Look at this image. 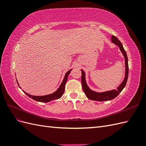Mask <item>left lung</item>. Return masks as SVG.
<instances>
[{
  "label": "left lung",
  "mask_w": 146,
  "mask_h": 146,
  "mask_svg": "<svg viewBox=\"0 0 146 146\" xmlns=\"http://www.w3.org/2000/svg\"><path fill=\"white\" fill-rule=\"evenodd\" d=\"M111 42L114 44H115V45L119 47V49H120L123 57H124L125 68L124 78H123V81L121 82L120 85L116 88V90H112L104 91V92H96L91 90L90 87L88 86L86 81L85 72H84V70L83 69H81L82 85L83 90L84 92H85L86 96L90 100L99 101V102L108 101V100H112L115 98H116V97L119 95V94L123 90V89L125 88L126 85L127 79H128V75H129V65H128V58H127L126 52L125 51L124 48H123L121 41L119 40L117 38L113 36V35L111 36Z\"/></svg>",
  "instance_id": "8db88e82"
}]
</instances>
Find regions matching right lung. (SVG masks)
I'll return each mask as SVG.
<instances>
[{
  "label": "right lung",
  "instance_id": "obj_1",
  "mask_svg": "<svg viewBox=\"0 0 146 146\" xmlns=\"http://www.w3.org/2000/svg\"><path fill=\"white\" fill-rule=\"evenodd\" d=\"M72 69L69 70L66 73L63 80L62 82H61V85H60L59 88L55 92H54L52 94L45 95V96H33V95H30V94H28L27 92L24 91V90H23V91L26 95H27L29 97V98H32V99L36 100V101L40 102H47H47H49L52 101L54 100L58 99L61 98V96H63V94L64 93V90H65L66 83L68 80V77L69 76V75L70 71L72 70ZM17 85L19 86L18 82H17ZM19 88L21 89V86H19Z\"/></svg>",
  "mask_w": 146,
  "mask_h": 146
}]
</instances>
